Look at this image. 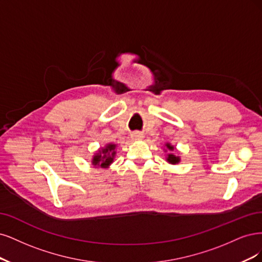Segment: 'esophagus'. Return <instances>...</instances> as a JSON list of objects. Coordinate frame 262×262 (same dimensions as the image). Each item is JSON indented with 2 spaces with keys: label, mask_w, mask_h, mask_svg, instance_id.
Returning a JSON list of instances; mask_svg holds the SVG:
<instances>
[{
  "label": "esophagus",
  "mask_w": 262,
  "mask_h": 262,
  "mask_svg": "<svg viewBox=\"0 0 262 262\" xmlns=\"http://www.w3.org/2000/svg\"><path fill=\"white\" fill-rule=\"evenodd\" d=\"M132 138L134 140H139V139L143 138V135L141 133H139V132H135V133L132 134Z\"/></svg>",
  "instance_id": "1"
}]
</instances>
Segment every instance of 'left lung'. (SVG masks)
<instances>
[{
	"label": "left lung",
	"instance_id": "8db88e82",
	"mask_svg": "<svg viewBox=\"0 0 262 262\" xmlns=\"http://www.w3.org/2000/svg\"><path fill=\"white\" fill-rule=\"evenodd\" d=\"M166 148L168 149V150H171V151H173L174 150V147H172L170 143H166ZM167 162H170V163H172V164H176V163H179L180 162V158L179 157H176V156H174L173 154H170L167 156Z\"/></svg>",
	"mask_w": 262,
	"mask_h": 262
}]
</instances>
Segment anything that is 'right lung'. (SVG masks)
<instances>
[{"instance_id":"obj_1","label":"right lung","mask_w":262,"mask_h":262,"mask_svg":"<svg viewBox=\"0 0 262 262\" xmlns=\"http://www.w3.org/2000/svg\"><path fill=\"white\" fill-rule=\"evenodd\" d=\"M115 145L108 143L104 149L99 151V154L92 159V164L101 166V167H107L110 164L113 162V158L115 156Z\"/></svg>"}]
</instances>
